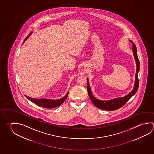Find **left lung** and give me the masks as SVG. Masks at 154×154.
<instances>
[{
    "mask_svg": "<svg viewBox=\"0 0 154 154\" xmlns=\"http://www.w3.org/2000/svg\"><path fill=\"white\" fill-rule=\"evenodd\" d=\"M129 41L132 43V52L134 54V56L135 58L136 64V72L135 75L134 86L132 91L130 92L129 94L125 96L124 97H118V98L109 100H99L94 97L93 94H92L91 88L89 85V79L87 78L86 86H87V90L88 92L89 97L91 100L92 102L94 103V104L99 109L105 110L110 111L115 110L117 109H119V108L122 107L130 99V98L133 96L136 93V92L137 91L138 85H139V81H138L137 76L138 73L140 71V60L138 58L136 46L132 41Z\"/></svg>",
    "mask_w": 154,
    "mask_h": 154,
    "instance_id": "8db88e82",
    "label": "left lung"
}]
</instances>
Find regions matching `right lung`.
<instances>
[{
    "label": "right lung",
    "instance_id": "add662e5",
    "mask_svg": "<svg viewBox=\"0 0 154 154\" xmlns=\"http://www.w3.org/2000/svg\"><path fill=\"white\" fill-rule=\"evenodd\" d=\"M31 33L32 32L30 33V35H27V37L25 38L24 42L23 44L24 43L25 41L27 39V38L29 37ZM68 94H69V92L66 94L64 97H62V98H60L58 100H50V99H35V98H33L31 97H29L25 95V97L27 98V99L30 100V101H31L32 102L35 104L36 105H38L39 106H42L45 108H48V109H51V108H54L57 107L60 105H61L65 101V100L68 97Z\"/></svg>",
    "mask_w": 154,
    "mask_h": 154
}]
</instances>
